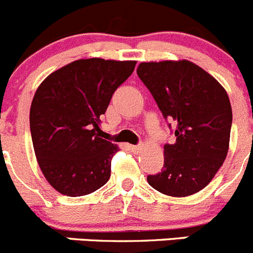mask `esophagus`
I'll return each instance as SVG.
<instances>
[{
    "instance_id": "34e87169",
    "label": "esophagus",
    "mask_w": 253,
    "mask_h": 253,
    "mask_svg": "<svg viewBox=\"0 0 253 253\" xmlns=\"http://www.w3.org/2000/svg\"><path fill=\"white\" fill-rule=\"evenodd\" d=\"M130 150L136 154V153H139L142 150V145H130Z\"/></svg>"
}]
</instances>
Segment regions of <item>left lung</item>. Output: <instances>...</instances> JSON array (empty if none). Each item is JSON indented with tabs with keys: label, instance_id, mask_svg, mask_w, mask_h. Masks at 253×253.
<instances>
[{
	"label": "left lung",
	"instance_id": "1",
	"mask_svg": "<svg viewBox=\"0 0 253 253\" xmlns=\"http://www.w3.org/2000/svg\"><path fill=\"white\" fill-rule=\"evenodd\" d=\"M175 140L164 145L162 172L148 183L161 193L187 197L203 189L228 152L232 109L216 79L187 60L142 62L136 69Z\"/></svg>",
	"mask_w": 253,
	"mask_h": 253
}]
</instances>
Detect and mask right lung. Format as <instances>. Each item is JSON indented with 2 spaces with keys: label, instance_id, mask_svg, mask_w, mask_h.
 <instances>
[{
  "label": "right lung",
  "instance_id": "right-lung-1",
  "mask_svg": "<svg viewBox=\"0 0 253 253\" xmlns=\"http://www.w3.org/2000/svg\"><path fill=\"white\" fill-rule=\"evenodd\" d=\"M135 64L76 60L36 90L30 109L32 144L43 175L61 194L86 196L110 178L111 159L119 149L100 138V115Z\"/></svg>",
  "mask_w": 253,
  "mask_h": 253
}]
</instances>
